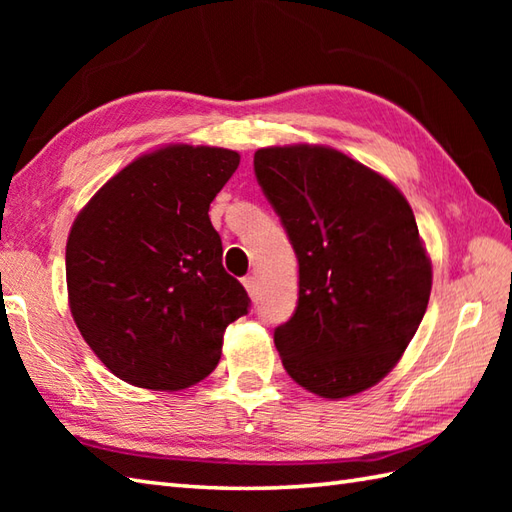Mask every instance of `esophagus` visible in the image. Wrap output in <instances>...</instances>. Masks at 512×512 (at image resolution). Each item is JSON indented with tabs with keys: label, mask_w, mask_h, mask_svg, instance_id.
<instances>
[{
	"label": "esophagus",
	"mask_w": 512,
	"mask_h": 512,
	"mask_svg": "<svg viewBox=\"0 0 512 512\" xmlns=\"http://www.w3.org/2000/svg\"><path fill=\"white\" fill-rule=\"evenodd\" d=\"M244 288L248 290V295H250V299H257V277H253V275H248V277H244Z\"/></svg>",
	"instance_id": "34e87169"
}]
</instances>
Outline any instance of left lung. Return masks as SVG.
Wrapping results in <instances>:
<instances>
[{
    "mask_svg": "<svg viewBox=\"0 0 512 512\" xmlns=\"http://www.w3.org/2000/svg\"><path fill=\"white\" fill-rule=\"evenodd\" d=\"M255 176L299 262L295 314L275 330L281 363L317 396L365 391L400 361L431 295L409 202L321 145L257 149Z\"/></svg>",
    "mask_w": 512,
    "mask_h": 512,
    "instance_id": "left-lung-1",
    "label": "left lung"
}]
</instances>
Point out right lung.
<instances>
[{
	"label": "right lung",
	"instance_id": "obj_1",
	"mask_svg": "<svg viewBox=\"0 0 512 512\" xmlns=\"http://www.w3.org/2000/svg\"><path fill=\"white\" fill-rule=\"evenodd\" d=\"M239 165L222 147L136 158L76 215L65 246L76 328L114 376L178 391L209 376L250 299L222 266L209 206Z\"/></svg>",
	"mask_w": 512,
	"mask_h": 512
}]
</instances>
